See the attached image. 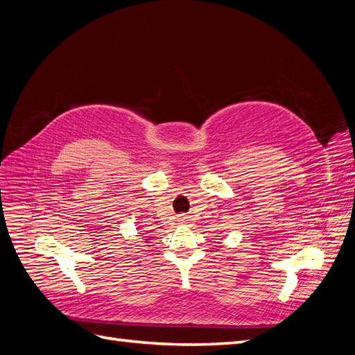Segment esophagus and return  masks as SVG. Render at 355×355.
I'll list each match as a JSON object with an SVG mask.
<instances>
[{"instance_id": "obj_1", "label": "esophagus", "mask_w": 355, "mask_h": 355, "mask_svg": "<svg viewBox=\"0 0 355 355\" xmlns=\"http://www.w3.org/2000/svg\"><path fill=\"white\" fill-rule=\"evenodd\" d=\"M187 218H188V216H184V214H180L179 219H180V220H187Z\"/></svg>"}]
</instances>
